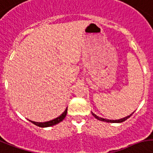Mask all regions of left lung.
<instances>
[{
    "label": "left lung",
    "mask_w": 153,
    "mask_h": 153,
    "mask_svg": "<svg viewBox=\"0 0 153 153\" xmlns=\"http://www.w3.org/2000/svg\"><path fill=\"white\" fill-rule=\"evenodd\" d=\"M134 113V112H133ZM132 114H130V115H128V116H126V117L125 118H123V119H120V120H105V119H103V118H100L99 117V116H97V115H96L94 113L92 112V115H94V117L96 118V119H97L98 120H100V121H103V122H107V123H122V122L125 121V120H126L128 118H130L131 115H133Z\"/></svg>",
    "instance_id": "1"
}]
</instances>
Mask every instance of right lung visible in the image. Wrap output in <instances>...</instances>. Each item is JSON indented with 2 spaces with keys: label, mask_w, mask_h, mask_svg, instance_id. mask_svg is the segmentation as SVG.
Returning <instances> with one entry per match:
<instances>
[{
  "label": "right lung",
  "mask_w": 153,
  "mask_h": 153,
  "mask_svg": "<svg viewBox=\"0 0 153 153\" xmlns=\"http://www.w3.org/2000/svg\"><path fill=\"white\" fill-rule=\"evenodd\" d=\"M67 112H68V108L66 109L61 115H59V117L56 118V119L51 120V121L45 122V123H37V122H33V121H30V122H31L32 123L35 124L36 126H40V127H48V126H54V125H56V124L59 123H60L61 121H63V120L66 117Z\"/></svg>",
  "instance_id": "add662e5"
}]
</instances>
